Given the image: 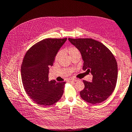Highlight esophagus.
Listing matches in <instances>:
<instances>
[{"mask_svg":"<svg viewBox=\"0 0 132 132\" xmlns=\"http://www.w3.org/2000/svg\"><path fill=\"white\" fill-rule=\"evenodd\" d=\"M78 80L77 79H70V82H76V81H77Z\"/></svg>","mask_w":132,"mask_h":132,"instance_id":"esophagus-1","label":"esophagus"}]
</instances>
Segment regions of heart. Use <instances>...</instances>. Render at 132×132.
<instances>
[{
  "label": "heart",
  "instance_id": "1",
  "mask_svg": "<svg viewBox=\"0 0 132 132\" xmlns=\"http://www.w3.org/2000/svg\"><path fill=\"white\" fill-rule=\"evenodd\" d=\"M68 52H69V54L71 56V57H72V56H74L77 54H80L79 50H78L77 47L74 46H70L69 47ZM61 54H62V51L60 50V51H59L57 53V55H56V57H55L56 60H58V59L60 57Z\"/></svg>",
  "mask_w": 132,
  "mask_h": 132
}]
</instances>
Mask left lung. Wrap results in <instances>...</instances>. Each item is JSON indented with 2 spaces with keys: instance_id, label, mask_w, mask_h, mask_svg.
<instances>
[{
  "instance_id": "1",
  "label": "left lung",
  "mask_w": 132,
  "mask_h": 132,
  "mask_svg": "<svg viewBox=\"0 0 132 132\" xmlns=\"http://www.w3.org/2000/svg\"><path fill=\"white\" fill-rule=\"evenodd\" d=\"M79 50L84 61L83 70L93 75L91 82L83 80L80 92L82 99L91 104L102 103L114 91L117 79L116 58L107 47L92 38H69Z\"/></svg>"
}]
</instances>
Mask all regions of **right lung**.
Returning a JSON list of instances; mask_svg holds the SVG:
<instances>
[{
	"mask_svg": "<svg viewBox=\"0 0 132 132\" xmlns=\"http://www.w3.org/2000/svg\"><path fill=\"white\" fill-rule=\"evenodd\" d=\"M67 40L46 38L35 44L25 54L21 67L22 82L28 95L37 104L48 106L60 100L66 82L49 80V69Z\"/></svg>",
	"mask_w": 132,
	"mask_h": 132,
	"instance_id": "add662e5",
	"label": "right lung"
}]
</instances>
